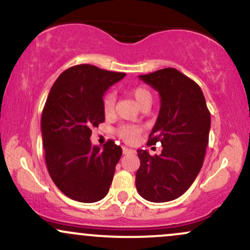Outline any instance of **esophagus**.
I'll list each match as a JSON object with an SVG mask.
<instances>
[{
    "instance_id": "1",
    "label": "esophagus",
    "mask_w": 250,
    "mask_h": 250,
    "mask_svg": "<svg viewBox=\"0 0 250 250\" xmlns=\"http://www.w3.org/2000/svg\"><path fill=\"white\" fill-rule=\"evenodd\" d=\"M122 153L125 154V155H127V154H133V153H135V150H134V149H130V148H127V147H123V148H122Z\"/></svg>"
}]
</instances>
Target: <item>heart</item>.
I'll return each instance as SVG.
<instances>
[{
	"instance_id": "obj_1",
	"label": "heart",
	"mask_w": 250,
	"mask_h": 250,
	"mask_svg": "<svg viewBox=\"0 0 250 250\" xmlns=\"http://www.w3.org/2000/svg\"><path fill=\"white\" fill-rule=\"evenodd\" d=\"M130 94L140 107H143V105L146 104L150 105L151 101H153V96H151L150 91H149L147 88L141 87V85L131 89ZM114 104H115V97H114L113 94L111 93L105 94L102 100V109L104 115L108 116L113 114ZM116 133L120 137H121L123 141L128 143H133L136 141L137 137H139L140 134L142 133V128L139 127V125H123L117 128Z\"/></svg>"
}]
</instances>
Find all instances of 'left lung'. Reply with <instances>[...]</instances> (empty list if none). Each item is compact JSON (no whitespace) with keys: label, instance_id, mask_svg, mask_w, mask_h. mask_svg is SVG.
Returning <instances> with one entry per match:
<instances>
[{"label":"left lung","instance_id":"obj_1","mask_svg":"<svg viewBox=\"0 0 250 250\" xmlns=\"http://www.w3.org/2000/svg\"><path fill=\"white\" fill-rule=\"evenodd\" d=\"M161 97V107L148 146L161 142L160 155L139 149L140 168L135 185L150 202L173 201L188 190L205 160L210 130L209 113L196 82L174 68L140 75Z\"/></svg>","mask_w":250,"mask_h":250}]
</instances>
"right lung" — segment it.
Here are the masks:
<instances>
[{"mask_svg": "<svg viewBox=\"0 0 250 250\" xmlns=\"http://www.w3.org/2000/svg\"><path fill=\"white\" fill-rule=\"evenodd\" d=\"M125 73L91 64L74 65L57 77L42 111L45 163L56 187L79 202L108 194L122 148L109 140L101 149L90 142L91 129L104 122L103 95Z\"/></svg>", "mask_w": 250, "mask_h": 250, "instance_id": "obj_1", "label": "right lung"}]
</instances>
